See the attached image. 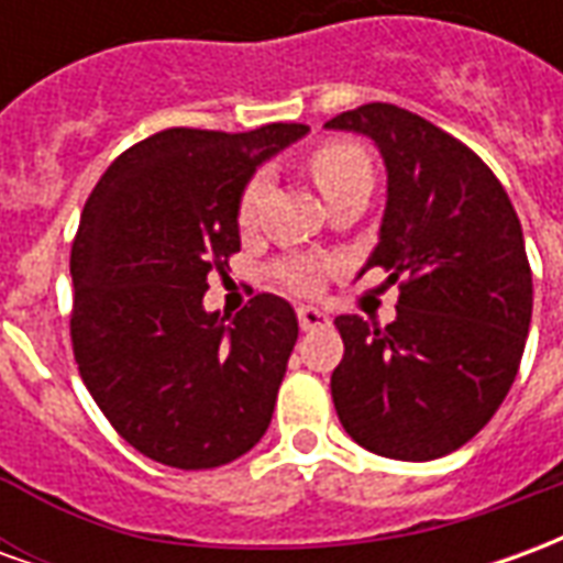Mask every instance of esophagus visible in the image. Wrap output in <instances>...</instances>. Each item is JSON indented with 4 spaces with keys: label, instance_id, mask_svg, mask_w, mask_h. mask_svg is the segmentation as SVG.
Here are the masks:
<instances>
[{
    "label": "esophagus",
    "instance_id": "1",
    "mask_svg": "<svg viewBox=\"0 0 563 563\" xmlns=\"http://www.w3.org/2000/svg\"><path fill=\"white\" fill-rule=\"evenodd\" d=\"M295 313H298V325H301V331L325 329V325H331V319L325 317L322 310H317V307H298Z\"/></svg>",
    "mask_w": 563,
    "mask_h": 563
}]
</instances>
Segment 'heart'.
<instances>
[{
	"mask_svg": "<svg viewBox=\"0 0 563 563\" xmlns=\"http://www.w3.org/2000/svg\"><path fill=\"white\" fill-rule=\"evenodd\" d=\"M307 172L317 180L319 192L329 201L334 192H341L346 186L358 184V180H374V165H371V156L362 144L355 141H322L319 147L310 150L307 156ZM265 192H268V180L262 174H253L241 192H238V201H234V220L241 229H253L258 220V210H262V201H265ZM274 277L280 286H286L289 292L310 295L317 292L319 283H322V271L313 262L307 258H295V262H283L274 271Z\"/></svg>",
	"mask_w": 563,
	"mask_h": 563,
	"instance_id": "obj_1",
	"label": "heart"
}]
</instances>
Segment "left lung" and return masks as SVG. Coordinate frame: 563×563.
<instances>
[{
  "label": "left lung",
  "mask_w": 563,
  "mask_h": 563,
  "mask_svg": "<svg viewBox=\"0 0 563 563\" xmlns=\"http://www.w3.org/2000/svg\"><path fill=\"white\" fill-rule=\"evenodd\" d=\"M377 141L389 201L367 268L398 283L386 329L338 317V419L358 446L431 461L464 446L519 374L533 307L521 222L495 172L467 144L398 104L331 117Z\"/></svg>",
  "instance_id": "1"
}]
</instances>
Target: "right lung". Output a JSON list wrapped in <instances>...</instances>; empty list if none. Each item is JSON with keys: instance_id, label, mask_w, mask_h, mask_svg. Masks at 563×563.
Instances as JSON below:
<instances>
[{"instance_id": "obj_1", "label": "right lung", "mask_w": 563, "mask_h": 563, "mask_svg": "<svg viewBox=\"0 0 563 563\" xmlns=\"http://www.w3.org/2000/svg\"><path fill=\"white\" fill-rule=\"evenodd\" d=\"M305 132L165 129L92 186L71 241V350L92 401L147 459L210 471L268 431L298 341L295 310L258 292L225 325L201 298L210 271L241 250V186Z\"/></svg>"}]
</instances>
